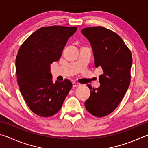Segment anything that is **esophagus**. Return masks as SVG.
<instances>
[{"instance_id":"1","label":"esophagus","mask_w":148,"mask_h":148,"mask_svg":"<svg viewBox=\"0 0 148 148\" xmlns=\"http://www.w3.org/2000/svg\"><path fill=\"white\" fill-rule=\"evenodd\" d=\"M79 86H80V84L77 83V82H72V86H73V87H76Z\"/></svg>"}]
</instances>
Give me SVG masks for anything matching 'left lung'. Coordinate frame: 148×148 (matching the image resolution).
I'll list each match as a JSON object with an SVG mask.
<instances>
[{
  "instance_id": "1",
  "label": "left lung",
  "mask_w": 148,
  "mask_h": 148,
  "mask_svg": "<svg viewBox=\"0 0 148 148\" xmlns=\"http://www.w3.org/2000/svg\"><path fill=\"white\" fill-rule=\"evenodd\" d=\"M82 33L92 46L95 66L104 72L99 76V88L87 85L91 94L85 106L92 116L102 117L116 108L126 93L131 82L132 54L121 37L105 27H87Z\"/></svg>"
}]
</instances>
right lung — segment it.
<instances>
[{
    "instance_id": "1",
    "label": "right lung",
    "mask_w": 148,
    "mask_h": 148,
    "mask_svg": "<svg viewBox=\"0 0 148 148\" xmlns=\"http://www.w3.org/2000/svg\"><path fill=\"white\" fill-rule=\"evenodd\" d=\"M77 27H44L23 42L17 53L16 72L19 90L30 110L39 116L58 112L72 87L69 79L53 84L50 64L59 61Z\"/></svg>"
}]
</instances>
